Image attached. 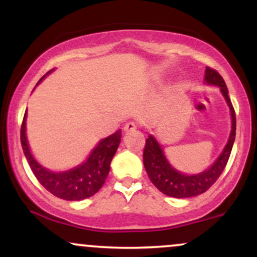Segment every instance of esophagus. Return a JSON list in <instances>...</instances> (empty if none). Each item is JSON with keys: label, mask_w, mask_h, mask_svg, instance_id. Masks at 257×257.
Here are the masks:
<instances>
[{"label": "esophagus", "mask_w": 257, "mask_h": 257, "mask_svg": "<svg viewBox=\"0 0 257 257\" xmlns=\"http://www.w3.org/2000/svg\"><path fill=\"white\" fill-rule=\"evenodd\" d=\"M123 131L124 133H132V132H135L137 131V124H135L134 122H129L126 123L124 125V128H123Z\"/></svg>", "instance_id": "esophagus-1"}]
</instances>
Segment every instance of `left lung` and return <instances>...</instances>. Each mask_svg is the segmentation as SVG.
Here are the masks:
<instances>
[{"instance_id":"1","label":"left lung","mask_w":257,"mask_h":257,"mask_svg":"<svg viewBox=\"0 0 257 257\" xmlns=\"http://www.w3.org/2000/svg\"><path fill=\"white\" fill-rule=\"evenodd\" d=\"M204 83L220 88L221 94L225 98L226 104L229 108V114H231V133H229L228 140L219 157L215 159L210 167L197 174L180 172L168 161L163 147L155 135L150 134L149 138L146 139V146L144 150V166H145L147 175L152 184L162 193L174 197V198H188V197L198 196L200 193H204L208 188H210L211 185L219 179L221 173L225 169L227 161L231 155L233 143H234L235 113L231 100H229L228 89H227L225 81L219 72L210 67H206Z\"/></svg>"}]
</instances>
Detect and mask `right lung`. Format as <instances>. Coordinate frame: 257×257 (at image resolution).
<instances>
[{"label": "right lung", "instance_id": "add662e5", "mask_svg": "<svg viewBox=\"0 0 257 257\" xmlns=\"http://www.w3.org/2000/svg\"><path fill=\"white\" fill-rule=\"evenodd\" d=\"M52 71L53 70L47 72V75H44L36 85L40 84L41 81H43L46 76H48ZM26 116L28 111H25L24 120H23L20 141L31 170L41 185L52 194L65 200H82L89 198L98 192L107 178L111 161L119 146L120 137H122L120 129L110 137L101 139L81 164L71 169L53 172L48 168L43 167L32 155L26 137Z\"/></svg>", "mask_w": 257, "mask_h": 257}]
</instances>
